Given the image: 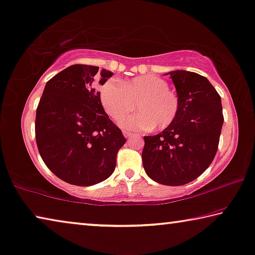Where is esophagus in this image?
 <instances>
[{"instance_id":"34e87169","label":"esophagus","mask_w":255,"mask_h":255,"mask_svg":"<svg viewBox=\"0 0 255 255\" xmlns=\"http://www.w3.org/2000/svg\"><path fill=\"white\" fill-rule=\"evenodd\" d=\"M123 132H124V136H125V137H126V138H130L131 136H134V134H132V132L128 131V130H124Z\"/></svg>"}]
</instances>
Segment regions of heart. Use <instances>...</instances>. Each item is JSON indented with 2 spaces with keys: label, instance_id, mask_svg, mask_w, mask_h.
I'll use <instances>...</instances> for the list:
<instances>
[{
  "label": "heart",
  "instance_id": "heart-1",
  "mask_svg": "<svg viewBox=\"0 0 255 255\" xmlns=\"http://www.w3.org/2000/svg\"><path fill=\"white\" fill-rule=\"evenodd\" d=\"M169 83L158 75H140L128 81H106L101 88V102L113 120L127 113L119 125L126 130H164L172 125L180 112V98Z\"/></svg>",
  "mask_w": 255,
  "mask_h": 255
}]
</instances>
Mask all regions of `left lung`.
<instances>
[{
	"mask_svg": "<svg viewBox=\"0 0 255 255\" xmlns=\"http://www.w3.org/2000/svg\"><path fill=\"white\" fill-rule=\"evenodd\" d=\"M180 98L175 121L162 132L144 136L143 167L165 185L196 180L212 164L223 125L221 97L208 80L195 72H169Z\"/></svg>",
	"mask_w": 255,
	"mask_h": 255,
	"instance_id": "obj_1",
	"label": "left lung"
}]
</instances>
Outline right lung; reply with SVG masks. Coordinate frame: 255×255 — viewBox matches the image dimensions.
Instances as JSON below:
<instances>
[{
    "label": "right lung",
    "mask_w": 255,
    "mask_h": 255,
    "mask_svg": "<svg viewBox=\"0 0 255 255\" xmlns=\"http://www.w3.org/2000/svg\"><path fill=\"white\" fill-rule=\"evenodd\" d=\"M97 66H68L44 87L36 109L35 138L49 169L70 184L88 187L115 172L126 138L104 111L93 87ZM113 75L101 71V85Z\"/></svg>",
    "instance_id": "1"
}]
</instances>
